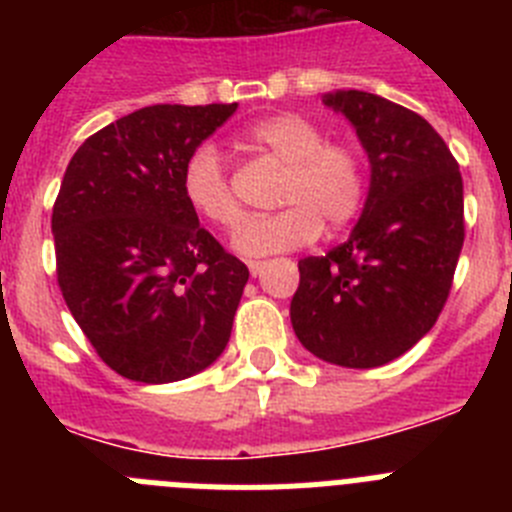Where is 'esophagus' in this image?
<instances>
[{"instance_id": "esophagus-1", "label": "esophagus", "mask_w": 512, "mask_h": 512, "mask_svg": "<svg viewBox=\"0 0 512 512\" xmlns=\"http://www.w3.org/2000/svg\"><path fill=\"white\" fill-rule=\"evenodd\" d=\"M264 261H251V264H248V271H251V277H259L261 271H264Z\"/></svg>"}]
</instances>
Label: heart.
I'll return each mask as SVG.
<instances>
[{"label": "heart", "mask_w": 512, "mask_h": 512, "mask_svg": "<svg viewBox=\"0 0 512 512\" xmlns=\"http://www.w3.org/2000/svg\"><path fill=\"white\" fill-rule=\"evenodd\" d=\"M246 146L287 166L277 194V215L248 220L233 248L246 259H264L307 246L320 230L336 233L359 215L366 197L364 156L351 143L325 140L307 117L284 112L256 122L243 135ZM182 192L202 220L223 230L241 223V205L228 182L225 161L212 143H202L182 166Z\"/></svg>", "instance_id": "1"}]
</instances>
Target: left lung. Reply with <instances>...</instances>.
Listing matches in <instances>:
<instances>
[{
    "mask_svg": "<svg viewBox=\"0 0 512 512\" xmlns=\"http://www.w3.org/2000/svg\"><path fill=\"white\" fill-rule=\"evenodd\" d=\"M323 104L354 125L372 174L348 241L300 261L289 318L312 356L372 369L410 351L443 310L464 246V184L413 110L356 89Z\"/></svg>",
    "mask_w": 512,
    "mask_h": 512,
    "instance_id": "obj_1",
    "label": "left lung"
}]
</instances>
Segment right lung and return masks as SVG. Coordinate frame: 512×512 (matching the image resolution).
Listing matches in <instances>:
<instances>
[{
    "mask_svg": "<svg viewBox=\"0 0 512 512\" xmlns=\"http://www.w3.org/2000/svg\"><path fill=\"white\" fill-rule=\"evenodd\" d=\"M238 104H153L94 133L53 205L58 287L120 377H194L228 346L248 282L243 261L200 225L182 166Z\"/></svg>",
    "mask_w": 512,
    "mask_h": 512,
    "instance_id": "add662e5",
    "label": "right lung"
}]
</instances>
